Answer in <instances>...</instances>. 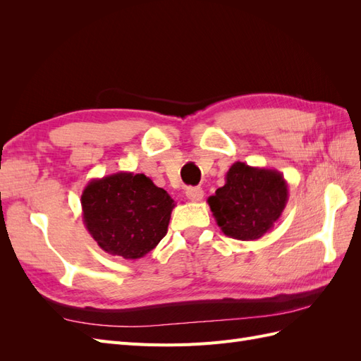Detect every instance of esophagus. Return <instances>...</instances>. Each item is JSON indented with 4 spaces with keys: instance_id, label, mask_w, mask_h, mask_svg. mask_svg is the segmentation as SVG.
<instances>
[{
    "instance_id": "obj_1",
    "label": "esophagus",
    "mask_w": 361,
    "mask_h": 361,
    "mask_svg": "<svg viewBox=\"0 0 361 361\" xmlns=\"http://www.w3.org/2000/svg\"><path fill=\"white\" fill-rule=\"evenodd\" d=\"M187 197L191 202H200L203 199V190L200 187H192L187 190Z\"/></svg>"
}]
</instances>
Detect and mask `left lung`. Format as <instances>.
I'll list each match as a JSON object with an SVG mask.
<instances>
[{
	"label": "left lung",
	"instance_id": "1",
	"mask_svg": "<svg viewBox=\"0 0 361 361\" xmlns=\"http://www.w3.org/2000/svg\"><path fill=\"white\" fill-rule=\"evenodd\" d=\"M288 182L274 169L235 162L224 187L207 199L218 227L226 236L256 241L269 232L286 207Z\"/></svg>",
	"mask_w": 361,
	"mask_h": 361
}]
</instances>
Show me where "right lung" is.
Wrapping results in <instances>:
<instances>
[{
	"label": "right lung",
	"mask_w": 361,
	"mask_h": 361,
	"mask_svg": "<svg viewBox=\"0 0 361 361\" xmlns=\"http://www.w3.org/2000/svg\"><path fill=\"white\" fill-rule=\"evenodd\" d=\"M174 200L150 178L129 171L93 179L82 191L85 228L105 253L135 260L166 236Z\"/></svg>",
	"instance_id": "right-lung-1"
}]
</instances>
